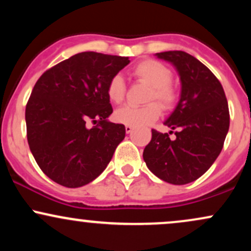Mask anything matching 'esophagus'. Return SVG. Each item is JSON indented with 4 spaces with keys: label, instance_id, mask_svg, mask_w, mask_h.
Segmentation results:
<instances>
[{
    "label": "esophagus",
    "instance_id": "34e87169",
    "mask_svg": "<svg viewBox=\"0 0 251 251\" xmlns=\"http://www.w3.org/2000/svg\"><path fill=\"white\" fill-rule=\"evenodd\" d=\"M132 129H133V127H132L131 125H125V131H126V133H131Z\"/></svg>",
    "mask_w": 251,
    "mask_h": 251
}]
</instances>
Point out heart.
<instances>
[{
    "label": "heart",
    "instance_id": "b5f03b06",
    "mask_svg": "<svg viewBox=\"0 0 251 251\" xmlns=\"http://www.w3.org/2000/svg\"><path fill=\"white\" fill-rule=\"evenodd\" d=\"M132 74L135 79L150 86V92L146 98L148 105L142 107L124 106L114 113L116 122L131 126H143L158 119L162 113V107L169 109L174 107L178 99V93L172 85V72L164 63L153 59L140 61L132 68ZM126 86L123 76L116 74L107 83V97L112 102L120 103L125 99ZM157 100L160 103L155 102Z\"/></svg>",
    "mask_w": 251,
    "mask_h": 251
}]
</instances>
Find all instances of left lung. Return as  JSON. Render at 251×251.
<instances>
[{"label": "left lung", "instance_id": "obj_1", "mask_svg": "<svg viewBox=\"0 0 251 251\" xmlns=\"http://www.w3.org/2000/svg\"><path fill=\"white\" fill-rule=\"evenodd\" d=\"M157 56L174 63L180 75L179 102L164 123L177 131L171 140L168 133L152 129L143 158L158 178L183 185L205 174L221 153L229 129V106L220 80L195 56L181 50Z\"/></svg>", "mask_w": 251, "mask_h": 251}]
</instances>
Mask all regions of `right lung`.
Returning a JSON list of instances; mask_svg holds the SVG:
<instances>
[{"label": "right lung", "instance_id": "obj_1", "mask_svg": "<svg viewBox=\"0 0 251 251\" xmlns=\"http://www.w3.org/2000/svg\"><path fill=\"white\" fill-rule=\"evenodd\" d=\"M128 57L82 51L39 77L25 106L28 145L42 172L66 188L91 183L125 138L123 124L107 122V83ZM92 121L96 126L85 127Z\"/></svg>", "mask_w": 251, "mask_h": 251}]
</instances>
